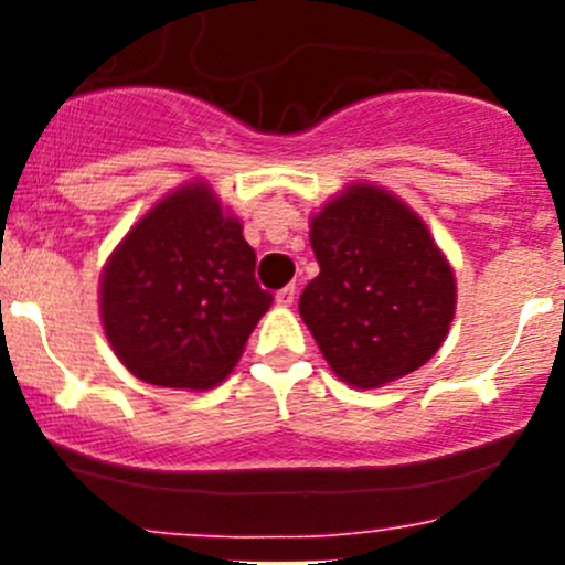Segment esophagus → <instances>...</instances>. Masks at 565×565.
<instances>
[{"label": "esophagus", "mask_w": 565, "mask_h": 565, "mask_svg": "<svg viewBox=\"0 0 565 565\" xmlns=\"http://www.w3.org/2000/svg\"><path fill=\"white\" fill-rule=\"evenodd\" d=\"M295 295H298V289H295V284H289V287L278 289V292H276L278 306H292V303H295Z\"/></svg>", "instance_id": "34e87169"}]
</instances>
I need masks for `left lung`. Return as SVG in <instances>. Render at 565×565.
<instances>
[{
  "label": "left lung",
  "mask_w": 565,
  "mask_h": 565,
  "mask_svg": "<svg viewBox=\"0 0 565 565\" xmlns=\"http://www.w3.org/2000/svg\"><path fill=\"white\" fill-rule=\"evenodd\" d=\"M309 237L319 276L298 309L335 377L380 388L440 350L457 309V281L402 199L358 182L319 210Z\"/></svg>",
  "instance_id": "8db88e82"
}]
</instances>
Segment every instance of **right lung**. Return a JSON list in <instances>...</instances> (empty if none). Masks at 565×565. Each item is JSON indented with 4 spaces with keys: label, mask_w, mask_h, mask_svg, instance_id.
<instances>
[{
    "label": "right lung",
    "mask_w": 565,
    "mask_h": 565,
    "mask_svg": "<svg viewBox=\"0 0 565 565\" xmlns=\"http://www.w3.org/2000/svg\"><path fill=\"white\" fill-rule=\"evenodd\" d=\"M254 267L241 221L204 182L169 193L125 235L100 276L114 355L150 385H218L273 303Z\"/></svg>",
    "instance_id": "right-lung-1"
}]
</instances>
